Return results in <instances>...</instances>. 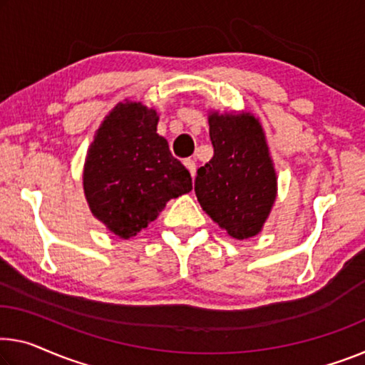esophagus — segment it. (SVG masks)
<instances>
[{"instance_id": "esophagus-1", "label": "esophagus", "mask_w": 365, "mask_h": 365, "mask_svg": "<svg viewBox=\"0 0 365 365\" xmlns=\"http://www.w3.org/2000/svg\"><path fill=\"white\" fill-rule=\"evenodd\" d=\"M184 166L187 168L189 173H190V176L194 178L195 176V161L192 158H186V160H184Z\"/></svg>"}]
</instances>
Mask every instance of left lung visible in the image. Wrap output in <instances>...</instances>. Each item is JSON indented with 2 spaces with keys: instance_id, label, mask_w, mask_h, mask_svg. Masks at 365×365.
Masks as SVG:
<instances>
[{
  "instance_id": "left-lung-1",
  "label": "left lung",
  "mask_w": 365,
  "mask_h": 365,
  "mask_svg": "<svg viewBox=\"0 0 365 365\" xmlns=\"http://www.w3.org/2000/svg\"><path fill=\"white\" fill-rule=\"evenodd\" d=\"M214 156L195 176L202 209L230 237L261 232L276 200L277 179L261 124L251 114L209 115Z\"/></svg>"
}]
</instances>
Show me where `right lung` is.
I'll return each instance as SVG.
<instances>
[{"mask_svg":"<svg viewBox=\"0 0 365 365\" xmlns=\"http://www.w3.org/2000/svg\"><path fill=\"white\" fill-rule=\"evenodd\" d=\"M158 115L140 103L115 106L88 150L83 187L93 215L112 233L132 238L192 179L156 133Z\"/></svg>","mask_w":365,"mask_h":365,"instance_id":"right-lung-1","label":"right lung"}]
</instances>
